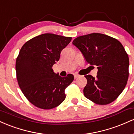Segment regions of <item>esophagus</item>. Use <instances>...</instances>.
Wrapping results in <instances>:
<instances>
[{
    "instance_id": "obj_1",
    "label": "esophagus",
    "mask_w": 134,
    "mask_h": 134,
    "mask_svg": "<svg viewBox=\"0 0 134 134\" xmlns=\"http://www.w3.org/2000/svg\"><path fill=\"white\" fill-rule=\"evenodd\" d=\"M80 77L79 75L74 74V78H75V79H77V78H78V77Z\"/></svg>"
}]
</instances>
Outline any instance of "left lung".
Wrapping results in <instances>:
<instances>
[{"mask_svg": "<svg viewBox=\"0 0 134 134\" xmlns=\"http://www.w3.org/2000/svg\"><path fill=\"white\" fill-rule=\"evenodd\" d=\"M72 44L88 64L98 69L96 78L85 76L84 96L101 105L115 101L124 91L129 78V57L121 43L108 35L91 33L79 36Z\"/></svg>", "mask_w": 134, "mask_h": 134, "instance_id": "1", "label": "left lung"}]
</instances>
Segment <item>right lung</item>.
I'll return each mask as SVG.
<instances>
[{
	"label": "right lung",
	"instance_id": "add662e5",
	"mask_svg": "<svg viewBox=\"0 0 134 134\" xmlns=\"http://www.w3.org/2000/svg\"><path fill=\"white\" fill-rule=\"evenodd\" d=\"M71 37L45 33L27 41L16 59L18 84L31 103L44 110L54 108L65 99V90L74 77H61L52 66L60 59V53Z\"/></svg>",
	"mask_w": 134,
	"mask_h": 134
}]
</instances>
